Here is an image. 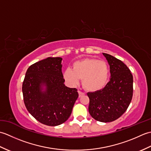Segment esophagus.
<instances>
[{
    "mask_svg": "<svg viewBox=\"0 0 151 151\" xmlns=\"http://www.w3.org/2000/svg\"><path fill=\"white\" fill-rule=\"evenodd\" d=\"M78 94H79V97H82V96L85 95L84 92H82L81 91H78Z\"/></svg>",
    "mask_w": 151,
    "mask_h": 151,
    "instance_id": "esophagus-1",
    "label": "esophagus"
}]
</instances>
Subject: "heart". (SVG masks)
Here are the masks:
<instances>
[{
    "instance_id": "obj_1",
    "label": "heart",
    "mask_w": 151,
    "mask_h": 151,
    "mask_svg": "<svg viewBox=\"0 0 151 151\" xmlns=\"http://www.w3.org/2000/svg\"><path fill=\"white\" fill-rule=\"evenodd\" d=\"M72 67L67 68L63 73L64 79L71 86H77L81 78L86 90L95 92L104 88L108 81L110 69L104 61L84 58L76 61Z\"/></svg>"
}]
</instances>
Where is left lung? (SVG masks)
Returning <instances> with one entry per match:
<instances>
[{"instance_id":"left-lung-1","label":"left lung","mask_w":151,"mask_h":151,"mask_svg":"<svg viewBox=\"0 0 151 151\" xmlns=\"http://www.w3.org/2000/svg\"><path fill=\"white\" fill-rule=\"evenodd\" d=\"M102 54L110 65V81L101 90L88 93V110L95 120L108 123L119 118L129 107L133 95V76L122 61Z\"/></svg>"}]
</instances>
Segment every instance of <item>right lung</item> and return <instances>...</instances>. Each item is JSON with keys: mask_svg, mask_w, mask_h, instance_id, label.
<instances>
[{"mask_svg": "<svg viewBox=\"0 0 151 151\" xmlns=\"http://www.w3.org/2000/svg\"><path fill=\"white\" fill-rule=\"evenodd\" d=\"M60 57H49L30 65L22 83L24 102L28 112L41 123L58 126L71 114L78 97L77 89L67 88ZM46 88L43 89V86Z\"/></svg>", "mask_w": 151, "mask_h": 151, "instance_id": "obj_1", "label": "right lung"}]
</instances>
